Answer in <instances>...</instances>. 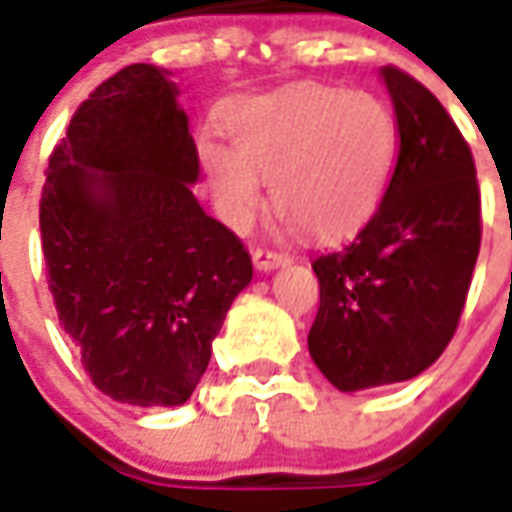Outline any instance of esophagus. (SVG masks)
I'll return each instance as SVG.
<instances>
[{
  "mask_svg": "<svg viewBox=\"0 0 512 512\" xmlns=\"http://www.w3.org/2000/svg\"><path fill=\"white\" fill-rule=\"evenodd\" d=\"M252 260H255V266L260 271H271V268L285 266L291 260V255L288 252H274V249H266V246H255L252 249Z\"/></svg>",
  "mask_w": 512,
  "mask_h": 512,
  "instance_id": "34e87169",
  "label": "esophagus"
}]
</instances>
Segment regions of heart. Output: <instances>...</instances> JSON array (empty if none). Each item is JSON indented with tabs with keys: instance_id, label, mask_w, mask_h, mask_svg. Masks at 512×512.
<instances>
[{
	"instance_id": "heart-1",
	"label": "heart",
	"mask_w": 512,
	"mask_h": 512,
	"mask_svg": "<svg viewBox=\"0 0 512 512\" xmlns=\"http://www.w3.org/2000/svg\"><path fill=\"white\" fill-rule=\"evenodd\" d=\"M230 149L199 141V160L232 227L244 230L268 180L271 207L318 241L371 219L391 182L399 127L391 107L363 91L305 82L232 107Z\"/></svg>"
}]
</instances>
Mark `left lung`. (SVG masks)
<instances>
[{"mask_svg": "<svg viewBox=\"0 0 512 512\" xmlns=\"http://www.w3.org/2000/svg\"><path fill=\"white\" fill-rule=\"evenodd\" d=\"M399 155L380 207L355 238L318 255L307 346L338 391L413 380L455 335L482 241L480 185L463 132L430 88L382 69Z\"/></svg>", "mask_w": 512, "mask_h": 512, "instance_id": "obj_1", "label": "left lung"}]
</instances>
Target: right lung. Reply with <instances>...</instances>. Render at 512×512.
<instances>
[{
  "label": "right lung",
  "mask_w": 512,
  "mask_h": 512,
  "mask_svg": "<svg viewBox=\"0 0 512 512\" xmlns=\"http://www.w3.org/2000/svg\"><path fill=\"white\" fill-rule=\"evenodd\" d=\"M199 152L177 85L149 63L107 77L52 149L41 244L57 321L121 405L191 399L252 257L191 194Z\"/></svg>",
  "instance_id": "add662e5"
}]
</instances>
